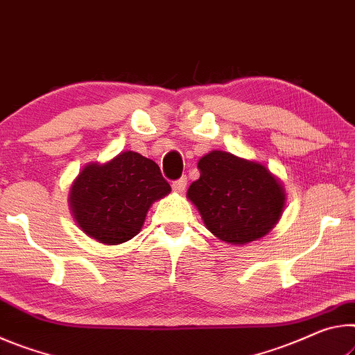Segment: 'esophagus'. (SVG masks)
<instances>
[{"instance_id":"obj_1","label":"esophagus","mask_w":355,"mask_h":355,"mask_svg":"<svg viewBox=\"0 0 355 355\" xmlns=\"http://www.w3.org/2000/svg\"><path fill=\"white\" fill-rule=\"evenodd\" d=\"M171 187H173L174 191H179V193H182V191L185 190V187H187V178L182 176V178H179L178 181H173Z\"/></svg>"}]
</instances>
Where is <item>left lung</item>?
<instances>
[{"label": "left lung", "instance_id": "1", "mask_svg": "<svg viewBox=\"0 0 355 355\" xmlns=\"http://www.w3.org/2000/svg\"><path fill=\"white\" fill-rule=\"evenodd\" d=\"M200 179L187 196L207 230L234 245L266 236L282 216L284 191L264 165L212 150L198 162Z\"/></svg>", "mask_w": 355, "mask_h": 355}]
</instances>
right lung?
Returning <instances> with one entry per match:
<instances>
[{"label":"right lung","mask_w":355,"mask_h":355,"mask_svg":"<svg viewBox=\"0 0 355 355\" xmlns=\"http://www.w3.org/2000/svg\"><path fill=\"white\" fill-rule=\"evenodd\" d=\"M170 191L155 162L127 150L105 165L83 168L72 185L71 207L86 234L116 245L137 236L150 205Z\"/></svg>","instance_id":"right-lung-1"}]
</instances>
